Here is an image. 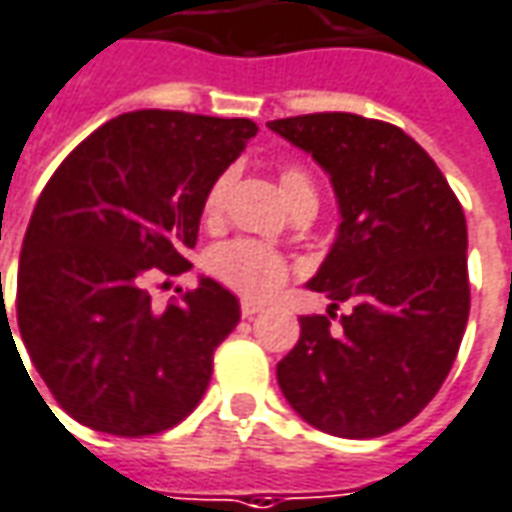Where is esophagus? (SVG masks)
I'll return each mask as SVG.
<instances>
[{
  "label": "esophagus",
  "instance_id": "obj_1",
  "mask_svg": "<svg viewBox=\"0 0 512 512\" xmlns=\"http://www.w3.org/2000/svg\"><path fill=\"white\" fill-rule=\"evenodd\" d=\"M263 311V302H255V300H241V314L246 316V319H252L255 314H260Z\"/></svg>",
  "mask_w": 512,
  "mask_h": 512
}]
</instances>
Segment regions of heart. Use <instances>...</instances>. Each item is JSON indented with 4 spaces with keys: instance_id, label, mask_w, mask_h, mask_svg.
Returning a JSON list of instances; mask_svg holds the SVG:
<instances>
[{
    "instance_id": "obj_1",
    "label": "heart",
    "mask_w": 512,
    "mask_h": 512,
    "mask_svg": "<svg viewBox=\"0 0 512 512\" xmlns=\"http://www.w3.org/2000/svg\"><path fill=\"white\" fill-rule=\"evenodd\" d=\"M277 179H280V193L291 204V210L305 204V201H316L314 179L300 165H283ZM229 187H232L229 173H221L207 187L204 201H201V212H204L207 224H218L224 218ZM207 269L215 280H221L243 297H271L288 280L285 257L269 246H263V243L249 241V238H238V241L215 246L207 257Z\"/></svg>"
}]
</instances>
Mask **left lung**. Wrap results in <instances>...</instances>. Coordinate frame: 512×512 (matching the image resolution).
Here are the masks:
<instances>
[{
    "label": "left lung",
    "instance_id": "1",
    "mask_svg": "<svg viewBox=\"0 0 512 512\" xmlns=\"http://www.w3.org/2000/svg\"><path fill=\"white\" fill-rule=\"evenodd\" d=\"M316 159L339 235L308 288L330 316H302L277 384L314 429L364 440L406 426L443 387L468 325V227L446 176L398 125L347 111L271 120ZM342 301L339 329L329 325Z\"/></svg>",
    "mask_w": 512,
    "mask_h": 512
}]
</instances>
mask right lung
I'll list each match as a JSON object with an SVG mask.
<instances>
[{"label": "right lung", "instance_id": "right-lung-1", "mask_svg": "<svg viewBox=\"0 0 512 512\" xmlns=\"http://www.w3.org/2000/svg\"><path fill=\"white\" fill-rule=\"evenodd\" d=\"M257 125L246 117L128 111L66 156L24 235L16 319L52 398L117 437L173 429L204 398L212 353L241 322L210 277L168 308L145 280L190 269L201 201Z\"/></svg>", "mask_w": 512, "mask_h": 512}]
</instances>
